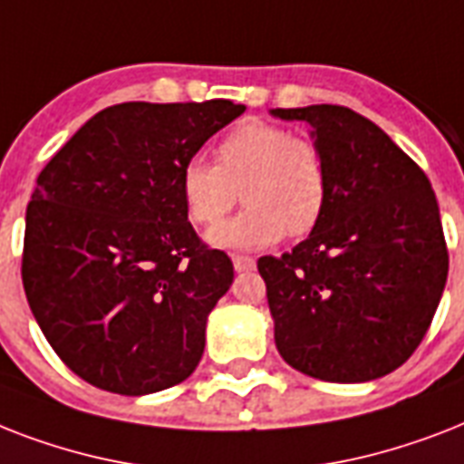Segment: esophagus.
Listing matches in <instances>:
<instances>
[{"mask_svg":"<svg viewBox=\"0 0 464 464\" xmlns=\"http://www.w3.org/2000/svg\"><path fill=\"white\" fill-rule=\"evenodd\" d=\"M233 267H236V272H250V269H255V260L247 255H233Z\"/></svg>","mask_w":464,"mask_h":464,"instance_id":"34e87169","label":"esophagus"}]
</instances>
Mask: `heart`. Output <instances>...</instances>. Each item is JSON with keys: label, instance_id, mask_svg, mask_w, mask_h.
I'll return each instance as SVG.
<instances>
[{"label": "heart", "instance_id": "heart-1", "mask_svg": "<svg viewBox=\"0 0 464 464\" xmlns=\"http://www.w3.org/2000/svg\"><path fill=\"white\" fill-rule=\"evenodd\" d=\"M180 192L199 226H217L240 195L246 209L211 231L209 243L257 250L284 233L304 238L320 224L330 202V166L317 141L275 122L246 120L218 141L217 166L199 159L182 166Z\"/></svg>", "mask_w": 464, "mask_h": 464}]
</instances>
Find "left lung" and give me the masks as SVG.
Instances as JSON below:
<instances>
[{
    "mask_svg": "<svg viewBox=\"0 0 464 464\" xmlns=\"http://www.w3.org/2000/svg\"><path fill=\"white\" fill-rule=\"evenodd\" d=\"M305 120L330 166V202L304 243L257 260L282 359L310 378L366 382L421 344L443 296L448 246L421 168L344 105L276 108Z\"/></svg>",
    "mask_w": 464,
    "mask_h": 464,
    "instance_id": "left-lung-1",
    "label": "left lung"
}]
</instances>
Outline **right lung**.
<instances>
[{
    "label": "right lung",
    "instance_id": "obj_1",
    "mask_svg": "<svg viewBox=\"0 0 464 464\" xmlns=\"http://www.w3.org/2000/svg\"><path fill=\"white\" fill-rule=\"evenodd\" d=\"M243 111L224 98L111 105L40 170L21 276L40 330L82 381L149 395L202 359L233 262L188 221L180 170Z\"/></svg>",
    "mask_w": 464,
    "mask_h": 464
}]
</instances>
